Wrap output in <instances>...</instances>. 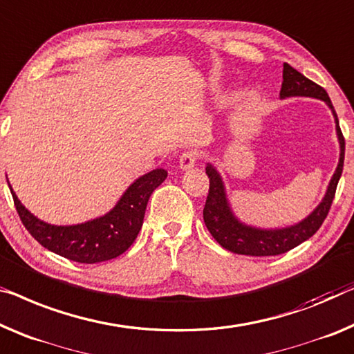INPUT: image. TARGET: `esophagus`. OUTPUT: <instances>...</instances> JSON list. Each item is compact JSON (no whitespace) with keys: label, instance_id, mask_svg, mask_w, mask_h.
<instances>
[{"label":"esophagus","instance_id":"obj_1","mask_svg":"<svg viewBox=\"0 0 354 354\" xmlns=\"http://www.w3.org/2000/svg\"><path fill=\"white\" fill-rule=\"evenodd\" d=\"M197 159H198V152L197 151L184 152V154L179 157V167H181V170H189V168L195 167Z\"/></svg>","mask_w":354,"mask_h":354}]
</instances>
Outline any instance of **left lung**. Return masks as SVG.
I'll use <instances>...</instances> for the list:
<instances>
[{
    "label": "left lung",
    "mask_w": 354,
    "mask_h": 354,
    "mask_svg": "<svg viewBox=\"0 0 354 354\" xmlns=\"http://www.w3.org/2000/svg\"><path fill=\"white\" fill-rule=\"evenodd\" d=\"M292 97H307L321 100L328 104L335 122V133L339 140V163L332 175L330 181L326 189V194L318 207L308 216H305L302 221L295 223L286 227H275V229H263L256 227V225L246 224L235 214L232 208L227 189H225L224 179L221 176L218 168L213 163H207V175L209 178V192L207 197V203L203 208V219L205 224L209 230V234L214 236L218 243L235 254L245 256H278L283 254L292 248L304 243L310 236L316 234V230L324 223L326 216L329 213V208L334 200L337 184L344 170V159H345V140L340 131L339 119H337L335 109L332 106L328 92L318 84L300 75L297 70H294L291 65L284 63L283 65V84L279 91V100H286Z\"/></svg>",
    "instance_id": "1"
}]
</instances>
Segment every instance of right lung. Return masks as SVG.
<instances>
[{
    "mask_svg": "<svg viewBox=\"0 0 354 354\" xmlns=\"http://www.w3.org/2000/svg\"><path fill=\"white\" fill-rule=\"evenodd\" d=\"M168 173L156 168L136 178L108 213L71 225H55L39 219L26 209L12 186L15 209L31 236L55 254L81 263L111 261L125 252L138 236L151 194L165 181Z\"/></svg>",
    "mask_w": 354,
    "mask_h": 354,
    "instance_id": "right-lung-1",
    "label": "right lung"
}]
</instances>
